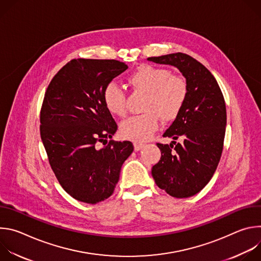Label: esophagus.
<instances>
[{
  "label": "esophagus",
  "mask_w": 261,
  "mask_h": 261,
  "mask_svg": "<svg viewBox=\"0 0 261 261\" xmlns=\"http://www.w3.org/2000/svg\"><path fill=\"white\" fill-rule=\"evenodd\" d=\"M143 146H144V144H143V143L135 142V143H134V150H135V151H140Z\"/></svg>",
  "instance_id": "34e87169"
}]
</instances>
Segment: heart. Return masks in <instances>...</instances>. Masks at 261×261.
I'll list each match as a JSON object with an SVG mask.
<instances>
[{
    "label": "heart",
    "instance_id": "obj_1",
    "mask_svg": "<svg viewBox=\"0 0 261 261\" xmlns=\"http://www.w3.org/2000/svg\"><path fill=\"white\" fill-rule=\"evenodd\" d=\"M128 83L135 91L146 94L142 107L145 113L124 121L120 125V134L124 139L144 142L158 130L159 118L169 122L178 116L188 97V84L170 70L152 65L137 67ZM102 102L111 115H126L125 94L115 83L103 89Z\"/></svg>",
    "mask_w": 261,
    "mask_h": 261
}]
</instances>
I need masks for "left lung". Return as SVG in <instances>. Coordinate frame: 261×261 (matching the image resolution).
Masks as SVG:
<instances>
[{"instance_id": "obj_1", "label": "left lung", "mask_w": 261, "mask_h": 261, "mask_svg": "<svg viewBox=\"0 0 261 261\" xmlns=\"http://www.w3.org/2000/svg\"><path fill=\"white\" fill-rule=\"evenodd\" d=\"M147 61L177 68L188 84L187 100L163 134L172 141L157 143L161 158L152 175L170 196L191 197L211 180L221 158L226 127L224 97L213 74L188 55L176 53ZM177 138L183 141L176 143Z\"/></svg>"}]
</instances>
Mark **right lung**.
I'll use <instances>...</instances> for the list:
<instances>
[{
    "mask_svg": "<svg viewBox=\"0 0 261 261\" xmlns=\"http://www.w3.org/2000/svg\"><path fill=\"white\" fill-rule=\"evenodd\" d=\"M128 66L116 60L74 59L51 80L40 113V135L63 189L95 204L114 193L121 167L133 152L130 141L110 140L118 126L102 102V91Z\"/></svg>",
    "mask_w": 261,
    "mask_h": 261,
    "instance_id": "1",
    "label": "right lung"
}]
</instances>
